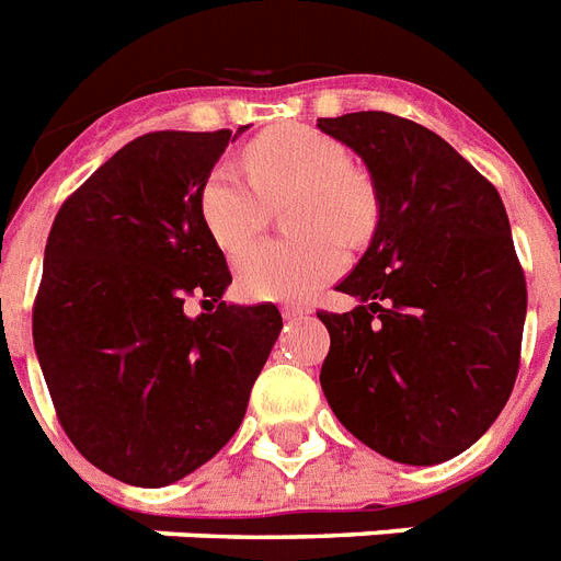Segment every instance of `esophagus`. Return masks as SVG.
Masks as SVG:
<instances>
[{"label": "esophagus", "mask_w": 561, "mask_h": 561, "mask_svg": "<svg viewBox=\"0 0 561 561\" xmlns=\"http://www.w3.org/2000/svg\"><path fill=\"white\" fill-rule=\"evenodd\" d=\"M302 314H306V309H302V306H285V309H282V318L285 320L302 318Z\"/></svg>", "instance_id": "esophagus-1"}]
</instances>
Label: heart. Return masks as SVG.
<instances>
[{"label": "heart", "instance_id": "obj_1", "mask_svg": "<svg viewBox=\"0 0 561 561\" xmlns=\"http://www.w3.org/2000/svg\"><path fill=\"white\" fill-rule=\"evenodd\" d=\"M350 164L353 158L335 138L309 126H282L247 144V173L220 164L205 176L199 214L229 255L263 231L271 207L295 199L289 228L304 238L243 253L234 264L243 297L294 302L344 271L347 252L340 242L365 241L376 224L374 191Z\"/></svg>", "mask_w": 561, "mask_h": 561}]
</instances>
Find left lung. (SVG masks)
Returning a JSON list of instances; mask_svg holds the SVG:
<instances>
[{
	"mask_svg": "<svg viewBox=\"0 0 561 561\" xmlns=\"http://www.w3.org/2000/svg\"><path fill=\"white\" fill-rule=\"evenodd\" d=\"M374 182L379 220L341 294L320 385L358 442L403 465L468 450L520 365L527 279L497 187L426 126L385 111L320 117Z\"/></svg>",
	"mask_w": 561,
	"mask_h": 561,
	"instance_id": "left-lung-1",
	"label": "left lung"
}]
</instances>
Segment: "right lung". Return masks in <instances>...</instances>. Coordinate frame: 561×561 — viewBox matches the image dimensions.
<instances>
[{
    "mask_svg": "<svg viewBox=\"0 0 561 561\" xmlns=\"http://www.w3.org/2000/svg\"><path fill=\"white\" fill-rule=\"evenodd\" d=\"M229 140L140 135L64 199L46 241L32 314L43 379L76 450L128 485L161 489L211 459L279 337L273 302H224L232 273L199 214Z\"/></svg>",
    "mask_w": 561,
    "mask_h": 561,
    "instance_id": "right-lung-1",
    "label": "right lung"
}]
</instances>
